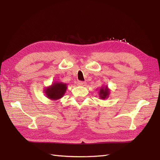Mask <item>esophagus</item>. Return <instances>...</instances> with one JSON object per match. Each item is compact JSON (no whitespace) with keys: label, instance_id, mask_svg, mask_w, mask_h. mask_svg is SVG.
<instances>
[{"label":"esophagus","instance_id":"obj_1","mask_svg":"<svg viewBox=\"0 0 160 160\" xmlns=\"http://www.w3.org/2000/svg\"><path fill=\"white\" fill-rule=\"evenodd\" d=\"M86 82H82V81H78V82H77V84L78 86H82V87H84L86 86Z\"/></svg>","mask_w":160,"mask_h":160}]
</instances>
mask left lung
<instances>
[{
  "label": "left lung",
  "mask_w": 160,
  "mask_h": 160,
  "mask_svg": "<svg viewBox=\"0 0 160 160\" xmlns=\"http://www.w3.org/2000/svg\"><path fill=\"white\" fill-rule=\"evenodd\" d=\"M98 94H99V97L100 99L102 100H105L107 99L109 96L110 94V89H108V86H102L100 89H99V92H98Z\"/></svg>",
  "instance_id": "left-lung-1"
}]
</instances>
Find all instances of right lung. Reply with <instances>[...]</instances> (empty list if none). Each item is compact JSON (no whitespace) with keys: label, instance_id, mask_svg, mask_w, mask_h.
<instances>
[{"label":"right lung","instance_id":"right-lung-1","mask_svg":"<svg viewBox=\"0 0 160 160\" xmlns=\"http://www.w3.org/2000/svg\"><path fill=\"white\" fill-rule=\"evenodd\" d=\"M67 89V84L61 82H54L52 85L45 87L44 93L47 98L52 100H58L62 98Z\"/></svg>","mask_w":160,"mask_h":160}]
</instances>
